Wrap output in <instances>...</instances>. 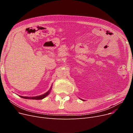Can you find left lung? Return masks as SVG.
<instances>
[{
    "label": "left lung",
    "mask_w": 133,
    "mask_h": 133,
    "mask_svg": "<svg viewBox=\"0 0 133 133\" xmlns=\"http://www.w3.org/2000/svg\"><path fill=\"white\" fill-rule=\"evenodd\" d=\"M83 101H85V100H83Z\"/></svg>",
    "instance_id": "obj_1"
}]
</instances>
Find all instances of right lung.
I'll list each match as a JSON object with an SVG mask.
<instances>
[{"label":"right lung","instance_id":"obj_1","mask_svg":"<svg viewBox=\"0 0 133 133\" xmlns=\"http://www.w3.org/2000/svg\"><path fill=\"white\" fill-rule=\"evenodd\" d=\"M52 87L51 88V89L48 90V91L45 93L43 95H39V96H34V97H26V96H19L20 97H22V98H24V99H32V100H41L43 99L44 98H45V97L46 96H47L50 93V91H51V89L52 88Z\"/></svg>","mask_w":133,"mask_h":133}]
</instances>
